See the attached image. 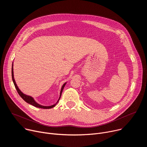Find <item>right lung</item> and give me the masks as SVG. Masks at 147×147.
<instances>
[{
	"mask_svg": "<svg viewBox=\"0 0 147 147\" xmlns=\"http://www.w3.org/2000/svg\"><path fill=\"white\" fill-rule=\"evenodd\" d=\"M11 76H12V80H13V83L14 84V86L17 91V92L18 93V94L20 95V96L22 97L27 103H29V104H31L32 105H33L34 107H35L36 108H42V109H51L53 107H55L56 106V105L57 104V103L59 102L60 97H61V93H62V91H63V90L65 85L66 84L67 82H66L65 84H63V85L61 87V90H60V96L59 98V99L56 102V103L52 105H51V106H43V105H41L38 103L34 99L30 96V95H26L25 94H24L23 92H22V91H21V90L18 88L17 85L16 84V81L14 80V73H13V64H12V67H11Z\"/></svg>",
	"mask_w": 147,
	"mask_h": 147,
	"instance_id": "add662e5",
	"label": "right lung"
}]
</instances>
